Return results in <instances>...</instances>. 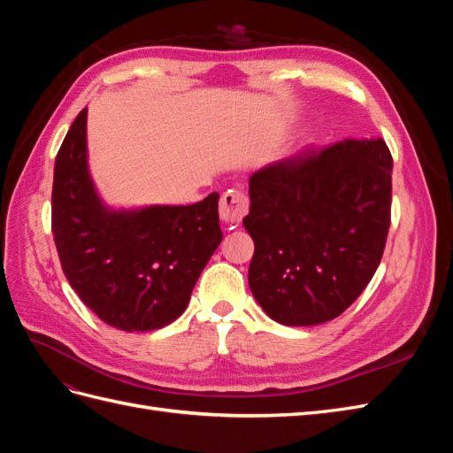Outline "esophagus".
<instances>
[{"label": "esophagus", "mask_w": 453, "mask_h": 453, "mask_svg": "<svg viewBox=\"0 0 453 453\" xmlns=\"http://www.w3.org/2000/svg\"><path fill=\"white\" fill-rule=\"evenodd\" d=\"M250 211V202L248 196L243 195L240 188H228L223 193L221 202H219V213L221 219L228 225H240L242 219Z\"/></svg>", "instance_id": "obj_1"}]
</instances>
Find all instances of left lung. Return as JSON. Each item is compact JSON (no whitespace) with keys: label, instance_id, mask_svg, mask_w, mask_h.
I'll list each match as a JSON object with an SVG mask.
<instances>
[{"label":"left lung","instance_id":"8db88e82","mask_svg":"<svg viewBox=\"0 0 453 453\" xmlns=\"http://www.w3.org/2000/svg\"><path fill=\"white\" fill-rule=\"evenodd\" d=\"M391 170L378 138L310 149L250 177V287L273 321H331L365 291L388 242Z\"/></svg>","mask_w":453,"mask_h":453}]
</instances>
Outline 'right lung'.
<instances>
[{
  "label": "right lung",
  "instance_id": "right-lung-1",
  "mask_svg": "<svg viewBox=\"0 0 453 453\" xmlns=\"http://www.w3.org/2000/svg\"><path fill=\"white\" fill-rule=\"evenodd\" d=\"M219 195L193 205L109 211L87 168V109L54 162L52 236L64 276L109 326L155 331L185 311L193 287L223 240Z\"/></svg>",
  "mask_w": 453,
  "mask_h": 453
}]
</instances>
